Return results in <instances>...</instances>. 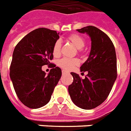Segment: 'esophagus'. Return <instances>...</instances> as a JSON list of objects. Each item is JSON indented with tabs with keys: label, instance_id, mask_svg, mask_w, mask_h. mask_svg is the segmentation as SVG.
Wrapping results in <instances>:
<instances>
[{
	"label": "esophagus",
	"instance_id": "1",
	"mask_svg": "<svg viewBox=\"0 0 131 131\" xmlns=\"http://www.w3.org/2000/svg\"><path fill=\"white\" fill-rule=\"evenodd\" d=\"M66 73H68L67 71H66V70H62V74H66Z\"/></svg>",
	"mask_w": 131,
	"mask_h": 131
}]
</instances>
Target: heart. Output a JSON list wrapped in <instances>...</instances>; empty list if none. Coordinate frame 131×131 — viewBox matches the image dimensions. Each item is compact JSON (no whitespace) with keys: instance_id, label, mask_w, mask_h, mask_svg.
<instances>
[{"instance_id":"1","label":"heart","mask_w":131,"mask_h":131,"mask_svg":"<svg viewBox=\"0 0 131 131\" xmlns=\"http://www.w3.org/2000/svg\"><path fill=\"white\" fill-rule=\"evenodd\" d=\"M67 40L70 42L75 46V47L81 51V49H82L85 45V40L81 35L77 34H72L70 35ZM61 42L60 40H57L55 42L53 48H52V53L55 57H58L61 54ZM79 64V61L76 59H67L63 58L61 59L59 61V66L66 70H71L75 66Z\"/></svg>"}]
</instances>
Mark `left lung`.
Returning a JSON list of instances; mask_svg holds the SVG:
<instances>
[{"label": "left lung", "instance_id": "8db88e82", "mask_svg": "<svg viewBox=\"0 0 131 131\" xmlns=\"http://www.w3.org/2000/svg\"><path fill=\"white\" fill-rule=\"evenodd\" d=\"M86 33L91 40L89 58L82 66L81 72L87 71L84 79L70 72L73 82L68 92L75 105L84 110H91L105 101L116 79V56L114 46L105 33L98 28L89 26L77 29Z\"/></svg>", "mask_w": 131, "mask_h": 131}]
</instances>
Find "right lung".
I'll return each mask as SVG.
<instances>
[{
	"label": "right lung",
	"mask_w": 131,
	"mask_h": 131,
	"mask_svg": "<svg viewBox=\"0 0 131 131\" xmlns=\"http://www.w3.org/2000/svg\"><path fill=\"white\" fill-rule=\"evenodd\" d=\"M59 38L56 30L40 28L24 37L14 49L9 76L17 97L29 108H40L48 103L61 77V68L49 62ZM45 64L52 68L47 75L41 70Z\"/></svg>",
	"instance_id": "1"
}]
</instances>
